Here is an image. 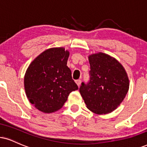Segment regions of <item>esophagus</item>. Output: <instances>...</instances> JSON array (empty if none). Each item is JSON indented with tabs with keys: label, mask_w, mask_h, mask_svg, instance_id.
<instances>
[{
	"label": "esophagus",
	"mask_w": 147,
	"mask_h": 147,
	"mask_svg": "<svg viewBox=\"0 0 147 147\" xmlns=\"http://www.w3.org/2000/svg\"><path fill=\"white\" fill-rule=\"evenodd\" d=\"M75 82H76V84H77V86H80V85L81 84V80H80V79H78V80H76Z\"/></svg>",
	"instance_id": "34e87169"
}]
</instances>
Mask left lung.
Wrapping results in <instances>:
<instances>
[{
  "instance_id": "8db88e82",
  "label": "left lung",
  "mask_w": 147,
  "mask_h": 147,
  "mask_svg": "<svg viewBox=\"0 0 147 147\" xmlns=\"http://www.w3.org/2000/svg\"><path fill=\"white\" fill-rule=\"evenodd\" d=\"M90 81L79 92L88 109L97 114L111 113L123 102L129 87L125 68L115 58L98 53L88 57Z\"/></svg>"
}]
</instances>
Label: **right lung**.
<instances>
[{
  "instance_id": "add662e5",
  "label": "right lung",
  "mask_w": 147,
  "mask_h": 147,
  "mask_svg": "<svg viewBox=\"0 0 147 147\" xmlns=\"http://www.w3.org/2000/svg\"><path fill=\"white\" fill-rule=\"evenodd\" d=\"M69 52L64 48H51L30 63L24 84L29 102L38 110L52 113L63 107L71 92L78 90L67 66Z\"/></svg>"
}]
</instances>
